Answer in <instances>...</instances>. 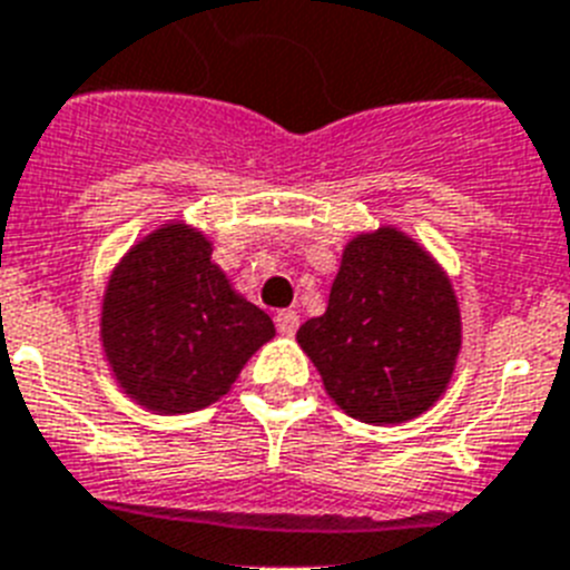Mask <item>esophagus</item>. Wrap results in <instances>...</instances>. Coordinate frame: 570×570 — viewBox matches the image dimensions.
Returning a JSON list of instances; mask_svg holds the SVG:
<instances>
[{
  "mask_svg": "<svg viewBox=\"0 0 570 570\" xmlns=\"http://www.w3.org/2000/svg\"><path fill=\"white\" fill-rule=\"evenodd\" d=\"M298 313L295 309H281V313L275 315V324H277V333L281 336H295V330H298Z\"/></svg>",
  "mask_w": 570,
  "mask_h": 570,
  "instance_id": "34e87169",
  "label": "esophagus"
}]
</instances>
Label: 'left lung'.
Listing matches in <instances>:
<instances>
[{
  "instance_id": "8db88e82",
  "label": "left lung",
  "mask_w": 570,
  "mask_h": 570,
  "mask_svg": "<svg viewBox=\"0 0 570 570\" xmlns=\"http://www.w3.org/2000/svg\"><path fill=\"white\" fill-rule=\"evenodd\" d=\"M295 338L344 414L396 425L449 389L461 309L443 266L414 237L380 226L344 246L327 309Z\"/></svg>"
}]
</instances>
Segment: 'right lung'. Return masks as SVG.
Wrapping results in <instances>:
<instances>
[{"instance_id":"add662e5","label":"right lung","mask_w":570,"mask_h":570,"mask_svg":"<svg viewBox=\"0 0 570 570\" xmlns=\"http://www.w3.org/2000/svg\"><path fill=\"white\" fill-rule=\"evenodd\" d=\"M185 219L153 228L115 263L100 304V344L124 394L156 414L217 403L275 324L212 261Z\"/></svg>"}]
</instances>
